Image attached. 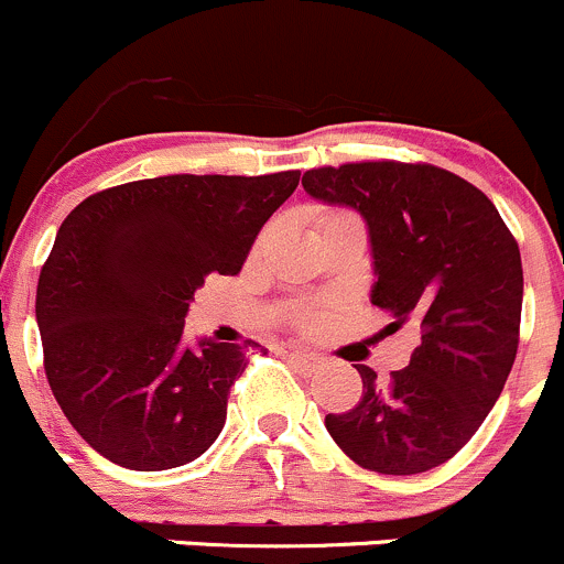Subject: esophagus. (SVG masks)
Segmentation results:
<instances>
[{
  "mask_svg": "<svg viewBox=\"0 0 564 564\" xmlns=\"http://www.w3.org/2000/svg\"><path fill=\"white\" fill-rule=\"evenodd\" d=\"M288 356L293 361H299L306 372H315L317 367H323V356L321 354H310V350H299V348H290Z\"/></svg>",
  "mask_w": 564,
  "mask_h": 564,
  "instance_id": "obj_1",
  "label": "esophagus"
}]
</instances>
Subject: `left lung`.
<instances>
[{"label": "left lung", "instance_id": "8db88e82", "mask_svg": "<svg viewBox=\"0 0 564 564\" xmlns=\"http://www.w3.org/2000/svg\"><path fill=\"white\" fill-rule=\"evenodd\" d=\"M301 186L365 219L370 301L392 326L420 328L405 370L378 378L356 365L361 400L326 414V431L370 471L436 469L477 433L516 361L523 301L516 238L477 186L433 164L321 166L304 172Z\"/></svg>", "mask_w": 564, "mask_h": 564}]
</instances>
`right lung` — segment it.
Segmentation results:
<instances>
[{
  "label": "right lung",
  "instance_id": "right-lung-1",
  "mask_svg": "<svg viewBox=\"0 0 564 564\" xmlns=\"http://www.w3.org/2000/svg\"><path fill=\"white\" fill-rule=\"evenodd\" d=\"M301 172L164 175L76 205L37 280L46 378L82 438L133 471L192 464L219 438L249 345L183 343L205 276H236Z\"/></svg>",
  "mask_w": 564,
  "mask_h": 564
}]
</instances>
